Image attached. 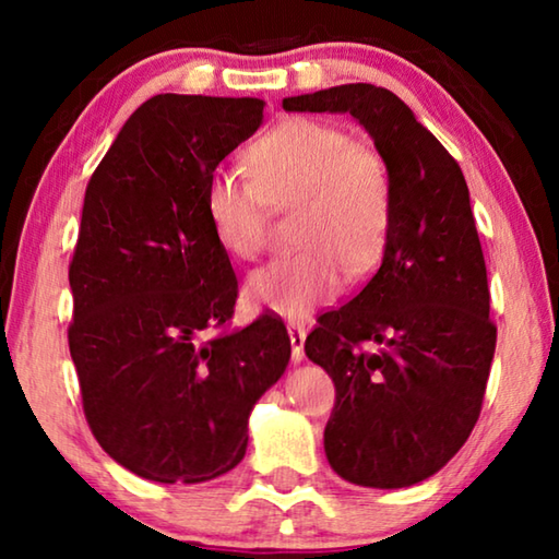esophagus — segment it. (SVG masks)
Instances as JSON below:
<instances>
[{
    "label": "esophagus",
    "instance_id": "1",
    "mask_svg": "<svg viewBox=\"0 0 559 559\" xmlns=\"http://www.w3.org/2000/svg\"><path fill=\"white\" fill-rule=\"evenodd\" d=\"M288 337H290V355L293 362H300L306 353H302V345H306V328L290 323L288 325Z\"/></svg>",
    "mask_w": 559,
    "mask_h": 559
}]
</instances>
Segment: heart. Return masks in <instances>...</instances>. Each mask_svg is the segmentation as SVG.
<instances>
[{"label":"heart","mask_w":559,"mask_h":559,"mask_svg":"<svg viewBox=\"0 0 559 559\" xmlns=\"http://www.w3.org/2000/svg\"><path fill=\"white\" fill-rule=\"evenodd\" d=\"M251 175L214 167L204 206L214 239L229 257L257 259L273 212H293L298 251L257 269L246 283L253 308L302 320L353 276L372 271L390 241L394 185L384 155L345 128L288 118L249 147Z\"/></svg>","instance_id":"1"}]
</instances>
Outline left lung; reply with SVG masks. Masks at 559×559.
Masks as SVG:
<instances>
[{"mask_svg": "<svg viewBox=\"0 0 559 559\" xmlns=\"http://www.w3.org/2000/svg\"><path fill=\"white\" fill-rule=\"evenodd\" d=\"M283 108L349 112L390 165L394 222L380 269L318 318L306 355L335 384L325 453L337 476L367 488L414 486L471 437L496 353L466 179L386 88L347 83Z\"/></svg>", "mask_w": 559, "mask_h": 559, "instance_id": "8db88e82", "label": "left lung"}]
</instances>
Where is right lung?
<instances>
[{"instance_id": "obj_1", "label": "right lung", "mask_w": 559, "mask_h": 559, "mask_svg": "<svg viewBox=\"0 0 559 559\" xmlns=\"http://www.w3.org/2000/svg\"><path fill=\"white\" fill-rule=\"evenodd\" d=\"M259 98L165 93L118 132L83 200L69 347L93 437L157 484L231 471L249 414L290 359L283 320L226 330L239 281L206 219V177L259 130Z\"/></svg>"}]
</instances>
